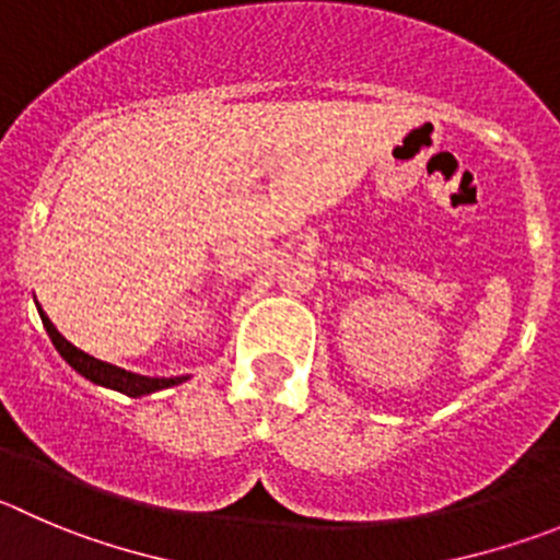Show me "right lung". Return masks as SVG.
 I'll return each instance as SVG.
<instances>
[{
    "instance_id": "add662e5",
    "label": "right lung",
    "mask_w": 560,
    "mask_h": 560,
    "mask_svg": "<svg viewBox=\"0 0 560 560\" xmlns=\"http://www.w3.org/2000/svg\"><path fill=\"white\" fill-rule=\"evenodd\" d=\"M38 312H40V320H44L46 334L51 337V342H55V348L60 351V357L66 359V362L71 364L77 373L85 375V378H91L93 384L118 389V392H124V395H129V398H140V395H149V392H156V389H168V386H176L185 381V375H179V378H145V375L127 373V370L115 368V364L98 362V359L88 357L85 351H80V348H74V345L68 342V339L62 337L55 326H51V320L44 315V310H40V306H38Z\"/></svg>"
}]
</instances>
